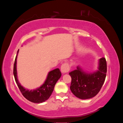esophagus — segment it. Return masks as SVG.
Segmentation results:
<instances>
[{
	"label": "esophagus",
	"instance_id": "obj_1",
	"mask_svg": "<svg viewBox=\"0 0 123 123\" xmlns=\"http://www.w3.org/2000/svg\"><path fill=\"white\" fill-rule=\"evenodd\" d=\"M69 69L70 67L68 63L66 62V63H64L63 64H62L61 67V70L62 73H68L69 72Z\"/></svg>",
	"mask_w": 123,
	"mask_h": 123
}]
</instances>
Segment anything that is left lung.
<instances>
[{
    "label": "left lung",
    "mask_w": 123,
    "mask_h": 123,
    "mask_svg": "<svg viewBox=\"0 0 123 123\" xmlns=\"http://www.w3.org/2000/svg\"><path fill=\"white\" fill-rule=\"evenodd\" d=\"M107 63L105 58L99 60L98 70L93 73H86L81 68L69 73L72 78L70 89L73 94L81 99L95 97L100 91L105 80Z\"/></svg>",
    "instance_id": "8db88e82"
}]
</instances>
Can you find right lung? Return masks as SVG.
I'll return each instance as SVG.
<instances>
[{"instance_id": "right-lung-1", "label": "right lung", "mask_w": 123, "mask_h": 123, "mask_svg": "<svg viewBox=\"0 0 123 123\" xmlns=\"http://www.w3.org/2000/svg\"><path fill=\"white\" fill-rule=\"evenodd\" d=\"M18 51L19 50L17 51V55ZM17 55L16 56L15 61H14L13 75L16 84H17L18 88L21 92L22 95L29 101L34 103H41L46 101L50 97L56 83L61 76V73L60 69L59 68H56L49 72L46 80L40 87L36 89H33V90H28L21 86V85L18 82L16 68Z\"/></svg>"}]
</instances>
